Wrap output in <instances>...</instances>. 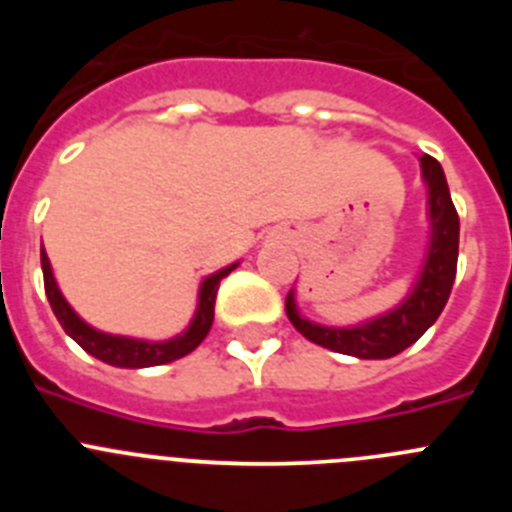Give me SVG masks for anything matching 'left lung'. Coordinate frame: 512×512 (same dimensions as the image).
I'll return each mask as SVG.
<instances>
[{"mask_svg": "<svg viewBox=\"0 0 512 512\" xmlns=\"http://www.w3.org/2000/svg\"><path fill=\"white\" fill-rule=\"evenodd\" d=\"M420 174L428 189L431 233H428L423 266L408 297L377 318L338 328V325L307 320L297 307L295 289H289L287 318L307 341L356 359H390L413 346L436 323L454 287L456 259H459V215L451 202L446 174L436 158L420 156Z\"/></svg>", "mask_w": 512, "mask_h": 512, "instance_id": "8db88e82", "label": "left lung"}]
</instances>
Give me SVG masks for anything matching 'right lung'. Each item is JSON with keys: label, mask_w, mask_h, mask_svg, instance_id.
Wrapping results in <instances>:
<instances>
[{"label": "right lung", "mask_w": 512, "mask_h": 512, "mask_svg": "<svg viewBox=\"0 0 512 512\" xmlns=\"http://www.w3.org/2000/svg\"><path fill=\"white\" fill-rule=\"evenodd\" d=\"M40 266H43L45 295H48V302H51L53 315L58 318L61 328L66 330L87 354L104 361V364L120 366V369H146V366L169 364V361L182 359V356L192 354L194 348L205 341V336L212 328V320H215L217 287H220V282H223L238 264L225 266V269L215 271V274L202 279L200 292H197V310H194V318L189 320V325L182 333H176L174 338H166V341H146V338L115 336V333L97 330L94 325H89L87 320H81L79 312H76L74 307L66 302V297L61 295L43 243H40Z\"/></svg>", "instance_id": "right-lung-1"}]
</instances>
